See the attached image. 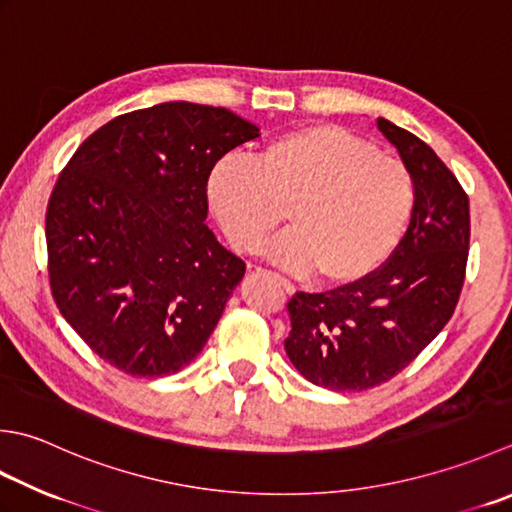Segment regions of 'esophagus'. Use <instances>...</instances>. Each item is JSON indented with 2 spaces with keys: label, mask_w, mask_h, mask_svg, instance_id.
<instances>
[{
  "label": "esophagus",
  "mask_w": 512,
  "mask_h": 512,
  "mask_svg": "<svg viewBox=\"0 0 512 512\" xmlns=\"http://www.w3.org/2000/svg\"><path fill=\"white\" fill-rule=\"evenodd\" d=\"M257 275H266V277H270L273 279V282H277L279 286H282L286 293H295V286L288 282L286 277H282V275H277V273H270V270H264V268H257Z\"/></svg>",
  "instance_id": "1"
}]
</instances>
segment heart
I'll use <instances>...</instances> for the list:
<instances>
[{
  "mask_svg": "<svg viewBox=\"0 0 512 512\" xmlns=\"http://www.w3.org/2000/svg\"><path fill=\"white\" fill-rule=\"evenodd\" d=\"M208 204L228 242L330 284L364 279L393 255L415 210V182L397 159L335 124L290 130L257 159L228 155L208 177Z\"/></svg>",
  "mask_w": 512,
  "mask_h": 512,
  "instance_id": "heart-1",
  "label": "heart"
}]
</instances>
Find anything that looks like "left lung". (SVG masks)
<instances>
[{"label": "left lung", "instance_id": "8db88e82", "mask_svg": "<svg viewBox=\"0 0 512 512\" xmlns=\"http://www.w3.org/2000/svg\"><path fill=\"white\" fill-rule=\"evenodd\" d=\"M415 182V210L388 262L328 293H295L284 348L308 382L368 390L393 379L442 333L462 293L470 208L435 150L379 117Z\"/></svg>", "mask_w": 512, "mask_h": 512}]
</instances>
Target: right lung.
<instances>
[{
  "instance_id": "add662e5",
  "label": "right lung",
  "mask_w": 512,
  "mask_h": 512,
  "mask_svg": "<svg viewBox=\"0 0 512 512\" xmlns=\"http://www.w3.org/2000/svg\"><path fill=\"white\" fill-rule=\"evenodd\" d=\"M257 137L226 108L164 102L115 117L70 157L46 210L50 290L106 364L162 377L202 353L246 273L204 224L208 177Z\"/></svg>"
}]
</instances>
